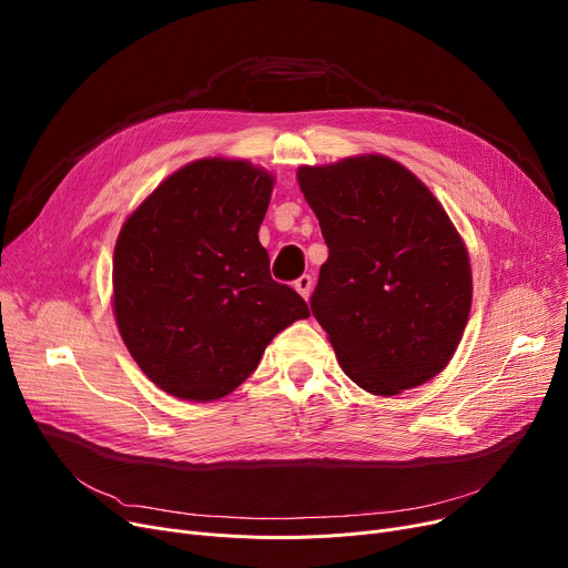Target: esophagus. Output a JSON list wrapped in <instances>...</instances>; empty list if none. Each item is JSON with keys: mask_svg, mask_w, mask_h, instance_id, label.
Instances as JSON below:
<instances>
[{"mask_svg": "<svg viewBox=\"0 0 568 568\" xmlns=\"http://www.w3.org/2000/svg\"><path fill=\"white\" fill-rule=\"evenodd\" d=\"M294 290L300 292L304 300H308L311 296V290H313V276H308V274H304V276H300L294 281Z\"/></svg>", "mask_w": 568, "mask_h": 568, "instance_id": "obj_1", "label": "esophagus"}]
</instances>
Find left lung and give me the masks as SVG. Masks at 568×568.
<instances>
[{
    "mask_svg": "<svg viewBox=\"0 0 568 568\" xmlns=\"http://www.w3.org/2000/svg\"><path fill=\"white\" fill-rule=\"evenodd\" d=\"M296 176L329 248L311 311L347 377L375 396L435 377L471 304L469 257L442 204L377 154Z\"/></svg>",
    "mask_w": 568,
    "mask_h": 568,
    "instance_id": "8db88e82",
    "label": "left lung"
}]
</instances>
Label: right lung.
Listing matches in <instances>:
<instances>
[{"label":"right lung","mask_w":568,"mask_h":568,"mask_svg":"<svg viewBox=\"0 0 568 568\" xmlns=\"http://www.w3.org/2000/svg\"><path fill=\"white\" fill-rule=\"evenodd\" d=\"M274 179L246 161H195L149 195L119 232L114 317L163 392L216 400L257 368L308 304L272 278L257 230Z\"/></svg>","instance_id":"right-lung-1"}]
</instances>
